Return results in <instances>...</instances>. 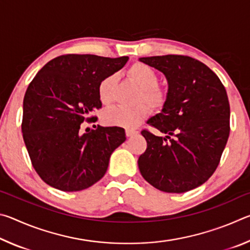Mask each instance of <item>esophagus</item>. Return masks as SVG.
<instances>
[{
	"label": "esophagus",
	"instance_id": "obj_1",
	"mask_svg": "<svg viewBox=\"0 0 250 250\" xmlns=\"http://www.w3.org/2000/svg\"><path fill=\"white\" fill-rule=\"evenodd\" d=\"M137 133H138V131L132 130V129H126L125 130V135H126V137H132V135L137 134Z\"/></svg>",
	"mask_w": 250,
	"mask_h": 250
}]
</instances>
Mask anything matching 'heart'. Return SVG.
I'll list each match as a JSON object with an SVG mask.
<instances>
[{
  "label": "heart",
  "instance_id": "heart-1",
  "mask_svg": "<svg viewBox=\"0 0 250 250\" xmlns=\"http://www.w3.org/2000/svg\"><path fill=\"white\" fill-rule=\"evenodd\" d=\"M126 76L139 89L137 103L146 104L151 109L160 110L164 107L167 100V90L159 84V75L151 66L138 62L129 67ZM118 84L116 74L108 75L99 83L98 96L101 104H110L115 99V92ZM149 109L145 104H139L134 107L115 105L105 110L103 113V121L108 125L133 128L145 120Z\"/></svg>",
  "mask_w": 250,
  "mask_h": 250
}]
</instances>
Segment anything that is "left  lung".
Wrapping results in <instances>:
<instances>
[{"instance_id":"left-lung-1","label":"left lung","mask_w":250,"mask_h":250,"mask_svg":"<svg viewBox=\"0 0 250 250\" xmlns=\"http://www.w3.org/2000/svg\"><path fill=\"white\" fill-rule=\"evenodd\" d=\"M140 61L166 75L168 90L162 112L147 121L166 137L141 131L146 150L139 156V168L160 191H191L213 175L229 137L226 89L217 75L195 58L166 55Z\"/></svg>"}]
</instances>
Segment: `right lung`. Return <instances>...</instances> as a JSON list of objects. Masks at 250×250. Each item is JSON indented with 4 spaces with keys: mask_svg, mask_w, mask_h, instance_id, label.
<instances>
[{
    "mask_svg": "<svg viewBox=\"0 0 250 250\" xmlns=\"http://www.w3.org/2000/svg\"><path fill=\"white\" fill-rule=\"evenodd\" d=\"M97 55H62L48 62L28 84L22 132L29 159L46 184L64 192L90 188L104 175L110 155L125 141V129L101 126L82 133L101 108L99 83L128 62Z\"/></svg>",
    "mask_w": 250,
    "mask_h": 250,
    "instance_id": "add662e5",
    "label": "right lung"
}]
</instances>
